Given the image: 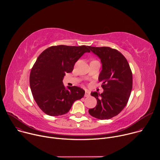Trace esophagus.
Wrapping results in <instances>:
<instances>
[{
    "label": "esophagus",
    "instance_id": "obj_1",
    "mask_svg": "<svg viewBox=\"0 0 160 160\" xmlns=\"http://www.w3.org/2000/svg\"><path fill=\"white\" fill-rule=\"evenodd\" d=\"M90 91L88 90H85V97H89L90 96Z\"/></svg>",
    "mask_w": 160,
    "mask_h": 160
}]
</instances>
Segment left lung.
<instances>
[{
	"label": "left lung",
	"mask_w": 160,
	"mask_h": 160,
	"mask_svg": "<svg viewBox=\"0 0 160 160\" xmlns=\"http://www.w3.org/2000/svg\"><path fill=\"white\" fill-rule=\"evenodd\" d=\"M89 49L101 59L102 70L98 79L104 91L101 94L91 92L97 105L88 112L98 119L108 120L118 115L127 105L132 88V73L127 60L117 50L109 47Z\"/></svg>",
	"instance_id": "1"
}]
</instances>
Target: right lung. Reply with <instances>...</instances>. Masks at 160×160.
<instances>
[{"instance_id": "1", "label": "right lung", "mask_w": 160, "mask_h": 160, "mask_svg": "<svg viewBox=\"0 0 160 160\" xmlns=\"http://www.w3.org/2000/svg\"><path fill=\"white\" fill-rule=\"evenodd\" d=\"M89 46H67L60 45L43 51L37 59L30 75L33 97L40 109L52 117L62 115L71 109L73 102L82 99L85 90L73 86L67 88L62 80L71 73L75 62Z\"/></svg>"}]
</instances>
